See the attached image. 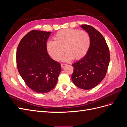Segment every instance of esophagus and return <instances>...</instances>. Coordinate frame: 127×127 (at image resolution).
<instances>
[{"label":"esophagus","instance_id":"34e87169","mask_svg":"<svg viewBox=\"0 0 127 127\" xmlns=\"http://www.w3.org/2000/svg\"><path fill=\"white\" fill-rule=\"evenodd\" d=\"M67 66V64H61V67L62 68H64V67H66Z\"/></svg>","mask_w":127,"mask_h":127}]
</instances>
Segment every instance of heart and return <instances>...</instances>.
Segmentation results:
<instances>
[{"label":"heart","mask_w":127,"mask_h":127,"mask_svg":"<svg viewBox=\"0 0 127 127\" xmlns=\"http://www.w3.org/2000/svg\"><path fill=\"white\" fill-rule=\"evenodd\" d=\"M53 39L55 41L47 42V48L50 55L55 60L60 59L64 52V48L67 53L63 60L65 61L82 58L90 48V37L84 31L62 29L56 34Z\"/></svg>","instance_id":"1"}]
</instances>
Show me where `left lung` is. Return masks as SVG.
<instances>
[{"instance_id":"8db88e82","label":"left lung","mask_w":127,"mask_h":127,"mask_svg":"<svg viewBox=\"0 0 127 127\" xmlns=\"http://www.w3.org/2000/svg\"><path fill=\"white\" fill-rule=\"evenodd\" d=\"M81 28L90 36V46L87 54L72 64L71 79L76 86L90 90L104 78L110 63V52L105 39L96 29L86 24L82 25Z\"/></svg>"}]
</instances>
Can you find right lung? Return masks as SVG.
Masks as SVG:
<instances>
[{
  "instance_id": "obj_1",
  "label": "right lung",
  "mask_w": 127,
  "mask_h": 127,
  "mask_svg": "<svg viewBox=\"0 0 127 127\" xmlns=\"http://www.w3.org/2000/svg\"><path fill=\"white\" fill-rule=\"evenodd\" d=\"M51 32L32 30L22 38L16 52L19 74L33 91L45 93L57 83L61 70L60 64L47 52V41Z\"/></svg>"
}]
</instances>
